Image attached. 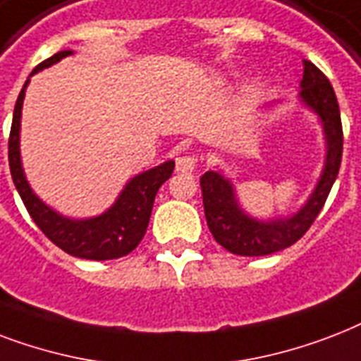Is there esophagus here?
Listing matches in <instances>:
<instances>
[{"mask_svg":"<svg viewBox=\"0 0 361 361\" xmlns=\"http://www.w3.org/2000/svg\"><path fill=\"white\" fill-rule=\"evenodd\" d=\"M197 156L195 154H183L177 158V171L178 173H192L197 167Z\"/></svg>","mask_w":361,"mask_h":361,"instance_id":"obj_1","label":"esophagus"}]
</instances>
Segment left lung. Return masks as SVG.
Returning <instances> with one entry per match:
<instances>
[{
    "instance_id": "1",
    "label": "left lung",
    "mask_w": 361,
    "mask_h": 361,
    "mask_svg": "<svg viewBox=\"0 0 361 361\" xmlns=\"http://www.w3.org/2000/svg\"><path fill=\"white\" fill-rule=\"evenodd\" d=\"M301 102L318 114L326 135V161L322 175L311 197L286 219L256 220L243 211L235 197L233 184L219 171H207L200 178L207 226L219 245L237 256H267L292 247L305 235L318 212L322 211L334 186L343 156V126L339 103L328 77L312 61L303 60Z\"/></svg>"
}]
</instances>
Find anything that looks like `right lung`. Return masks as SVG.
<instances>
[{
  "label": "right lung",
  "mask_w": 361,
  "mask_h": 361,
  "mask_svg": "<svg viewBox=\"0 0 361 361\" xmlns=\"http://www.w3.org/2000/svg\"><path fill=\"white\" fill-rule=\"evenodd\" d=\"M69 54H73V50H61L58 54L50 56L49 60L41 61L33 69L32 75L44 67H50ZM27 85H30V79L26 80V85L18 94L15 113H13L9 135V167L13 183H15L30 216L56 247H60L63 252L77 256V258L102 262V259L122 258L126 254H130L147 233L154 197L161 184L171 177L175 161L167 160L158 167L135 175L120 192L114 205L99 216L85 220L61 216L60 212L44 205L43 201L33 194V190L30 188L26 180V175H24V169H22L20 116Z\"/></svg>",
  "instance_id": "obj_1"
}]
</instances>
